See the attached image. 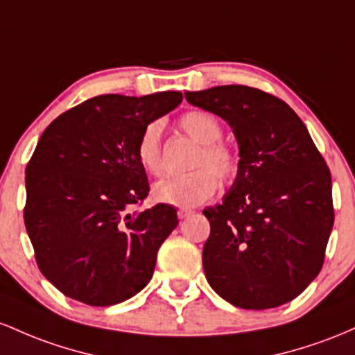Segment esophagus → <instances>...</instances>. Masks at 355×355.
I'll list each match as a JSON object with an SVG mask.
<instances>
[{"instance_id": "obj_1", "label": "esophagus", "mask_w": 355, "mask_h": 355, "mask_svg": "<svg viewBox=\"0 0 355 355\" xmlns=\"http://www.w3.org/2000/svg\"><path fill=\"white\" fill-rule=\"evenodd\" d=\"M189 214H193V211L188 209V208H181V209H178V216H179V220H184V218H188Z\"/></svg>"}]
</instances>
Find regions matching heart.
Segmentation results:
<instances>
[{
  "label": "heart",
  "instance_id": "obj_1",
  "mask_svg": "<svg viewBox=\"0 0 355 355\" xmlns=\"http://www.w3.org/2000/svg\"><path fill=\"white\" fill-rule=\"evenodd\" d=\"M179 127L193 141L201 144L194 173L184 178H167L153 186L154 201L178 208H194L202 205L218 191V181L230 186L241 171V156L228 142L220 141L223 125L220 119L208 110H188L179 117ZM135 157L147 173H162L161 124L149 122L135 144Z\"/></svg>",
  "mask_w": 355,
  "mask_h": 355
}]
</instances>
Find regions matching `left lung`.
Segmentation results:
<instances>
[{
	"label": "left lung",
	"mask_w": 355,
	"mask_h": 355,
	"mask_svg": "<svg viewBox=\"0 0 355 355\" xmlns=\"http://www.w3.org/2000/svg\"><path fill=\"white\" fill-rule=\"evenodd\" d=\"M191 105L228 121L241 171L221 205L202 211L208 284L246 310L284 305L320 273L334 226L332 178L300 117L246 85L186 92Z\"/></svg>",
	"instance_id": "1"
}]
</instances>
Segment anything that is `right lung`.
I'll return each mask as SVG.
<instances>
[{
  "instance_id": "1",
  "label": "right lung",
  "mask_w": 355,
  "mask_h": 355,
  "mask_svg": "<svg viewBox=\"0 0 355 355\" xmlns=\"http://www.w3.org/2000/svg\"><path fill=\"white\" fill-rule=\"evenodd\" d=\"M181 92L107 94L58 115L26 164L25 226L40 272L92 306L134 297L153 278L178 226L169 205L130 213L149 194L135 157L142 129L178 107Z\"/></svg>"
}]
</instances>
